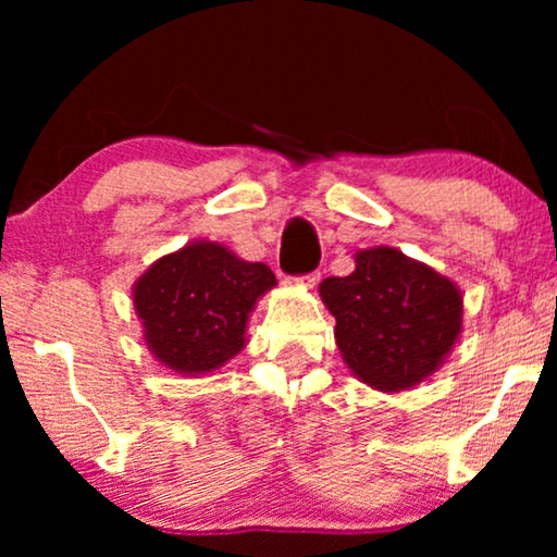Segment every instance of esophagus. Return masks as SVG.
Returning <instances> with one entry per match:
<instances>
[{
	"label": "esophagus",
	"instance_id": "esophagus-1",
	"mask_svg": "<svg viewBox=\"0 0 557 557\" xmlns=\"http://www.w3.org/2000/svg\"><path fill=\"white\" fill-rule=\"evenodd\" d=\"M319 278H322V276H319V273L314 271V273H307V276H299V278H296V284H299V286H307V288H314V286L319 284Z\"/></svg>",
	"mask_w": 557,
	"mask_h": 557
}]
</instances>
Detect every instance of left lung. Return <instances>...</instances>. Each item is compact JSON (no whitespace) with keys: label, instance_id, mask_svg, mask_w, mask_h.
Returning <instances> with one entry per match:
<instances>
[{"label":"left lung","instance_id":"left-lung-1","mask_svg":"<svg viewBox=\"0 0 557 557\" xmlns=\"http://www.w3.org/2000/svg\"><path fill=\"white\" fill-rule=\"evenodd\" d=\"M319 296L337 319L334 339L342 360L383 393L423 383L461 334V288L398 248L357 250L355 271L324 278Z\"/></svg>","mask_w":557,"mask_h":557}]
</instances>
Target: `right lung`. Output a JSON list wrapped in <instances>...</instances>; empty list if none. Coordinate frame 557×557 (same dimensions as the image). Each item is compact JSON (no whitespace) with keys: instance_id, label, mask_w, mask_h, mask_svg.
Wrapping results in <instances>:
<instances>
[{"instance_id":"right-lung-1","label":"right lung","mask_w":557,"mask_h":557,"mask_svg":"<svg viewBox=\"0 0 557 557\" xmlns=\"http://www.w3.org/2000/svg\"><path fill=\"white\" fill-rule=\"evenodd\" d=\"M276 286L265 263L243 261L227 246L193 240L136 278L134 311L149 352L177 375H208L246 347L256 301Z\"/></svg>"}]
</instances>
